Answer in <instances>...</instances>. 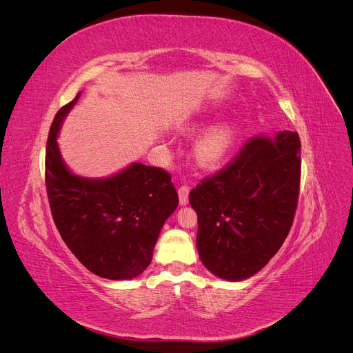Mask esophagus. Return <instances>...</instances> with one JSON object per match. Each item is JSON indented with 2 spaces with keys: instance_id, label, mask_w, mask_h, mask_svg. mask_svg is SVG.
<instances>
[{
  "instance_id": "1",
  "label": "esophagus",
  "mask_w": 353,
  "mask_h": 353,
  "mask_svg": "<svg viewBox=\"0 0 353 353\" xmlns=\"http://www.w3.org/2000/svg\"><path fill=\"white\" fill-rule=\"evenodd\" d=\"M188 193H190V187L188 185H181L178 188L181 205H187V203H188Z\"/></svg>"
}]
</instances>
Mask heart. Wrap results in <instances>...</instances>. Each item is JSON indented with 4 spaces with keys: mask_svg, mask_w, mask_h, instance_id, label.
<instances>
[{
    "mask_svg": "<svg viewBox=\"0 0 353 353\" xmlns=\"http://www.w3.org/2000/svg\"><path fill=\"white\" fill-rule=\"evenodd\" d=\"M234 143V131L228 125L213 126L200 137L196 145V153L201 163H218L228 154Z\"/></svg>",
    "mask_w": 353,
    "mask_h": 353,
    "instance_id": "obj_1",
    "label": "heart"
}]
</instances>
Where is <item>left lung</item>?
Masks as SVG:
<instances>
[{"label":"left lung","instance_id":"1","mask_svg":"<svg viewBox=\"0 0 353 353\" xmlns=\"http://www.w3.org/2000/svg\"><path fill=\"white\" fill-rule=\"evenodd\" d=\"M301 187V138L254 135L216 174L190 191L197 250L219 279L254 275L279 252L293 225Z\"/></svg>","mask_w":353,"mask_h":353}]
</instances>
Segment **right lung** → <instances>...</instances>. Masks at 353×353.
Wrapping results in <instances>:
<instances>
[{"label": "right lung", "instance_id": "add662e5", "mask_svg": "<svg viewBox=\"0 0 353 353\" xmlns=\"http://www.w3.org/2000/svg\"><path fill=\"white\" fill-rule=\"evenodd\" d=\"M79 92L57 112L46 152V187L63 241L85 268L109 280H131L152 262L178 193L162 168L132 163L108 179L73 175L63 163L57 134Z\"/></svg>", "mask_w": 353, "mask_h": 353}]
</instances>
